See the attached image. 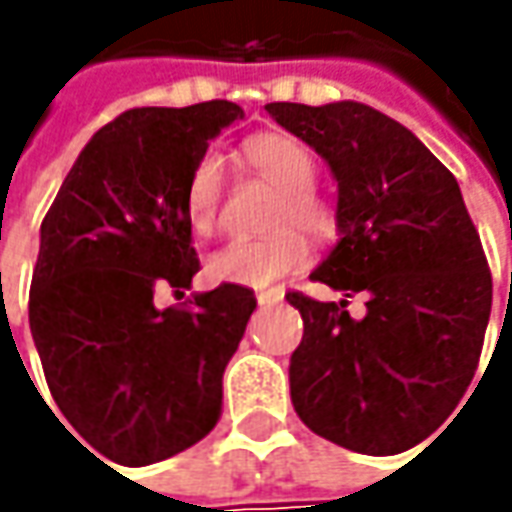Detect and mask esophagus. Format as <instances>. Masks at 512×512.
<instances>
[{"mask_svg":"<svg viewBox=\"0 0 512 512\" xmlns=\"http://www.w3.org/2000/svg\"><path fill=\"white\" fill-rule=\"evenodd\" d=\"M282 296H285V293H279V290H267V293H259V296H256V302H259V307L279 305V302H282Z\"/></svg>","mask_w":512,"mask_h":512,"instance_id":"obj_1","label":"esophagus"}]
</instances>
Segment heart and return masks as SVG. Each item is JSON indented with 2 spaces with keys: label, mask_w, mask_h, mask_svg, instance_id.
Masks as SVG:
<instances>
[{
  "label": "heart",
  "mask_w": 512,
  "mask_h": 512,
  "mask_svg": "<svg viewBox=\"0 0 512 512\" xmlns=\"http://www.w3.org/2000/svg\"><path fill=\"white\" fill-rule=\"evenodd\" d=\"M242 153L250 168L279 187V196L270 213V225L276 230L259 239H233L225 247H219L207 259V276L213 282L265 290L307 262V242L302 230L310 239L325 242L336 233L339 219L333 202L313 187L316 159L305 142L287 133H262L247 139ZM219 213H222V162L219 156L207 153L187 176V225L199 236H210L219 225Z\"/></svg>",
  "instance_id": "obj_1"
}]
</instances>
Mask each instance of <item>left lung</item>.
<instances>
[{
  "mask_svg": "<svg viewBox=\"0 0 512 512\" xmlns=\"http://www.w3.org/2000/svg\"><path fill=\"white\" fill-rule=\"evenodd\" d=\"M265 110L325 159L339 182V242L313 282L368 302L287 293L305 336L290 399L327 442L387 456L424 442L470 387L493 305L482 239L459 182L396 119L362 102Z\"/></svg>",
  "mask_w": 512,
  "mask_h": 512,
  "instance_id": "left-lung-1",
  "label": "left lung"
}]
</instances>
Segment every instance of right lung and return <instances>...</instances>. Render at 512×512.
<instances>
[{
    "label": "right lung",
    "instance_id": "1",
    "mask_svg": "<svg viewBox=\"0 0 512 512\" xmlns=\"http://www.w3.org/2000/svg\"><path fill=\"white\" fill-rule=\"evenodd\" d=\"M242 116L225 99L125 110L79 153L42 222L30 333L53 402L110 462L170 459L222 416L253 290L225 282L165 310L153 293H182L196 276L187 176Z\"/></svg>",
    "mask_w": 512,
    "mask_h": 512
}]
</instances>
